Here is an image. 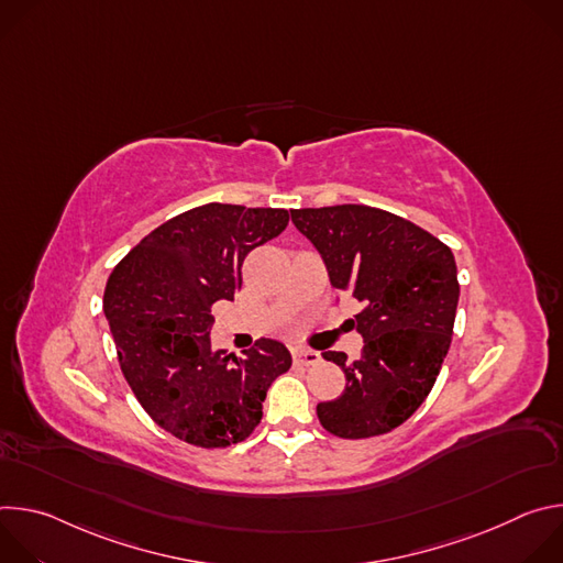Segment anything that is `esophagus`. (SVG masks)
<instances>
[{
  "label": "esophagus",
  "instance_id": "1",
  "mask_svg": "<svg viewBox=\"0 0 563 563\" xmlns=\"http://www.w3.org/2000/svg\"><path fill=\"white\" fill-rule=\"evenodd\" d=\"M318 361H320V354L313 350H302V347L294 350V363L298 365H316Z\"/></svg>",
  "mask_w": 563,
  "mask_h": 563
}]
</instances>
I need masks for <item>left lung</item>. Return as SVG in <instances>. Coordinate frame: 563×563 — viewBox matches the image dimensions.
<instances>
[{
	"instance_id": "8db88e82",
	"label": "left lung",
	"mask_w": 563,
	"mask_h": 563,
	"mask_svg": "<svg viewBox=\"0 0 563 563\" xmlns=\"http://www.w3.org/2000/svg\"><path fill=\"white\" fill-rule=\"evenodd\" d=\"M291 222L323 258L336 289L363 309L358 361L323 352L345 372V391L318 404L320 426L367 439L406 423L428 398L450 350L459 302L448 245L415 222L367 205L294 209Z\"/></svg>"
}]
</instances>
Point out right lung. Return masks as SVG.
I'll list each match as a JSON object with an SVG mask.
<instances>
[{
	"instance_id": "right-lung-1",
	"label": "right lung",
	"mask_w": 563,
	"mask_h": 563,
	"mask_svg": "<svg viewBox=\"0 0 563 563\" xmlns=\"http://www.w3.org/2000/svg\"><path fill=\"white\" fill-rule=\"evenodd\" d=\"M285 209L209 202L140 240L113 269L104 313L126 383L144 412L198 448L245 441L263 419L289 350L261 339L243 356L213 350L211 305L233 300L245 256L280 235Z\"/></svg>"
}]
</instances>
